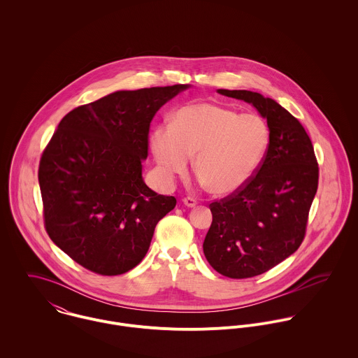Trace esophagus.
Segmentation results:
<instances>
[{"label": "esophagus", "mask_w": 358, "mask_h": 358, "mask_svg": "<svg viewBox=\"0 0 358 358\" xmlns=\"http://www.w3.org/2000/svg\"><path fill=\"white\" fill-rule=\"evenodd\" d=\"M182 201H183V204L189 206V208H194L197 205V201L194 199H192V197H185Z\"/></svg>", "instance_id": "obj_1"}]
</instances>
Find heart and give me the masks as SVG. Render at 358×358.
I'll list each match as a JSON object with an SVG mask.
<instances>
[{
	"mask_svg": "<svg viewBox=\"0 0 358 358\" xmlns=\"http://www.w3.org/2000/svg\"><path fill=\"white\" fill-rule=\"evenodd\" d=\"M268 146V128L256 114H238L216 103L180 107L171 125L150 135V149L165 180L183 175L194 157V172L215 196H229L255 175Z\"/></svg>",
	"mask_w": 358,
	"mask_h": 358,
	"instance_id": "1",
	"label": "heart"
}]
</instances>
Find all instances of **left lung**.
Returning a JSON list of instances; mask_svg holds the SVG:
<instances>
[{
  "label": "left lung",
  "instance_id": "1",
  "mask_svg": "<svg viewBox=\"0 0 358 358\" xmlns=\"http://www.w3.org/2000/svg\"><path fill=\"white\" fill-rule=\"evenodd\" d=\"M217 92L251 103L270 131L267 150L252 179L209 204L212 224L203 244L206 260L217 273L250 278L301 247L318 187V164L303 125L282 106L251 91Z\"/></svg>",
  "mask_w": 358,
  "mask_h": 358
}]
</instances>
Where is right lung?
<instances>
[{
    "instance_id": "1",
    "label": "right lung",
    "mask_w": 358,
    "mask_h": 358,
    "mask_svg": "<svg viewBox=\"0 0 358 358\" xmlns=\"http://www.w3.org/2000/svg\"><path fill=\"white\" fill-rule=\"evenodd\" d=\"M190 85L117 91L78 106L57 125L40 159L44 224L74 262L102 275L138 266L157 223L176 199L157 194L142 178L150 122Z\"/></svg>"
}]
</instances>
